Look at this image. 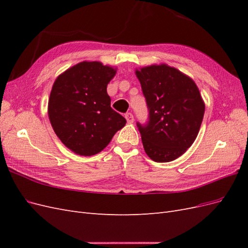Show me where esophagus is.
<instances>
[{
  "label": "esophagus",
  "mask_w": 248,
  "mask_h": 248,
  "mask_svg": "<svg viewBox=\"0 0 248 248\" xmlns=\"http://www.w3.org/2000/svg\"><path fill=\"white\" fill-rule=\"evenodd\" d=\"M125 118H126V120H127V122L128 123H132L133 122V115L131 114V112H126L125 114Z\"/></svg>",
  "instance_id": "34e87169"
}]
</instances>
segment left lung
<instances>
[{"mask_svg":"<svg viewBox=\"0 0 248 248\" xmlns=\"http://www.w3.org/2000/svg\"><path fill=\"white\" fill-rule=\"evenodd\" d=\"M149 111L137 122L145 152L156 162H169L186 152L200 130L205 103L190 78L166 64L137 70Z\"/></svg>","mask_w":248,"mask_h":248,"instance_id":"1","label":"left lung"}]
</instances>
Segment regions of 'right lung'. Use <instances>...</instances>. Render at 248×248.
Masks as SVG:
<instances>
[{
    "mask_svg": "<svg viewBox=\"0 0 248 248\" xmlns=\"http://www.w3.org/2000/svg\"><path fill=\"white\" fill-rule=\"evenodd\" d=\"M116 69L81 62L59 76L48 100V117L58 138L74 153H99L123 128L126 119L110 108L107 92Z\"/></svg>",
    "mask_w": 248,
    "mask_h": 248,
    "instance_id": "add662e5",
    "label": "right lung"
}]
</instances>
